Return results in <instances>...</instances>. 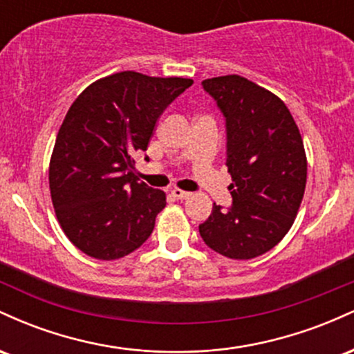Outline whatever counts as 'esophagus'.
<instances>
[{
  "instance_id": "34e87169",
  "label": "esophagus",
  "mask_w": 354,
  "mask_h": 354,
  "mask_svg": "<svg viewBox=\"0 0 354 354\" xmlns=\"http://www.w3.org/2000/svg\"><path fill=\"white\" fill-rule=\"evenodd\" d=\"M171 196L176 198V200H188V198L191 196V193H188V191H183V189H173L171 191Z\"/></svg>"
}]
</instances>
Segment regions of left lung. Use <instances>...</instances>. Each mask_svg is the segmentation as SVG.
<instances>
[{
  "label": "left lung",
  "instance_id": "left-lung-1",
  "mask_svg": "<svg viewBox=\"0 0 354 354\" xmlns=\"http://www.w3.org/2000/svg\"><path fill=\"white\" fill-rule=\"evenodd\" d=\"M226 126L228 209L214 203L200 225L206 246L231 259L266 253L293 225L306 186V154L290 109L278 96L238 75L205 80Z\"/></svg>",
  "mask_w": 354,
  "mask_h": 354
}]
</instances>
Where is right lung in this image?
<instances>
[{
	"label": "right lung",
	"mask_w": 354,
	"mask_h": 354,
	"mask_svg": "<svg viewBox=\"0 0 354 354\" xmlns=\"http://www.w3.org/2000/svg\"><path fill=\"white\" fill-rule=\"evenodd\" d=\"M191 84L121 71L89 84L68 109L53 149L50 189L61 228L84 254L123 258L153 233L166 196L138 181L135 156Z\"/></svg>",
	"instance_id": "add662e5"
}]
</instances>
